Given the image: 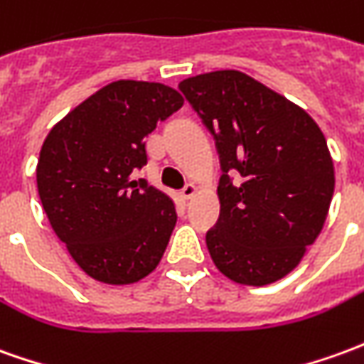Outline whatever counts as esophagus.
<instances>
[{
    "label": "esophagus",
    "instance_id": "1",
    "mask_svg": "<svg viewBox=\"0 0 364 364\" xmlns=\"http://www.w3.org/2000/svg\"><path fill=\"white\" fill-rule=\"evenodd\" d=\"M195 195H197V185H193V183H187V185L181 189V197L185 200L193 199Z\"/></svg>",
    "mask_w": 364,
    "mask_h": 364
}]
</instances>
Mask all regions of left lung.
Wrapping results in <instances>:
<instances>
[{
    "label": "left lung",
    "instance_id": "1",
    "mask_svg": "<svg viewBox=\"0 0 364 364\" xmlns=\"http://www.w3.org/2000/svg\"><path fill=\"white\" fill-rule=\"evenodd\" d=\"M179 90L213 134L223 169L220 215L207 232L215 266L246 286L288 276L331 205L335 171L323 132L306 110L238 70L191 76Z\"/></svg>",
    "mask_w": 364,
    "mask_h": 364
}]
</instances>
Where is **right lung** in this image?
Instances as JSON below:
<instances>
[{"label":"right lung","instance_id":"obj_1","mask_svg":"<svg viewBox=\"0 0 364 364\" xmlns=\"http://www.w3.org/2000/svg\"><path fill=\"white\" fill-rule=\"evenodd\" d=\"M183 106L171 86L116 80L68 112L41 147L37 189L50 226L90 278L124 286L161 260L173 200L134 173L146 138Z\"/></svg>","mask_w":364,"mask_h":364}]
</instances>
